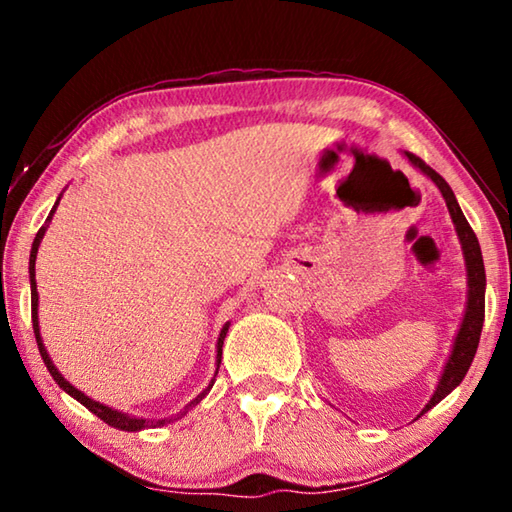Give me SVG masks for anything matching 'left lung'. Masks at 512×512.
Returning a JSON list of instances; mask_svg holds the SVG:
<instances>
[{
    "mask_svg": "<svg viewBox=\"0 0 512 512\" xmlns=\"http://www.w3.org/2000/svg\"><path fill=\"white\" fill-rule=\"evenodd\" d=\"M413 167H418L424 176L431 178L436 187L443 194L449 216L456 225V235L461 239L463 246V257H465V268H467V305H465V316L461 329H458L454 345H452V354L445 363L443 377L438 379L436 391H433L429 404L424 406L422 413H427L431 406H436L440 400L454 391V388L461 384L463 377L467 375V370L472 366V359L476 354V348H479V339H481V329H483V318H485V268H483V257H481V246L479 239H476L474 230L470 228V223L461 212V207L456 203V196L452 192V187L445 183V178L440 173L433 171L427 162L420 160L418 155H413L406 151L404 153ZM420 413V415H422Z\"/></svg>",
    "mask_w": 512,
    "mask_h": 512,
    "instance_id": "1",
    "label": "left lung"
}]
</instances>
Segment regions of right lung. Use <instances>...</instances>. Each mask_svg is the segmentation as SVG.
Instances as JSON below:
<instances>
[{
  "instance_id": "add662e5",
  "label": "right lung",
  "mask_w": 512,
  "mask_h": 512,
  "mask_svg": "<svg viewBox=\"0 0 512 512\" xmlns=\"http://www.w3.org/2000/svg\"><path fill=\"white\" fill-rule=\"evenodd\" d=\"M58 201H60V198H58ZM58 201H56V205H54V210L49 212L47 223L51 221V216H54L56 207H58ZM47 223L42 225V228L38 230L36 239H33L31 257H29V277H31V320H33V334H36V343H38L40 357H42V361H45L49 375L54 377L56 384H58L60 388H63V391H65L67 395H72L74 400H79V402L85 406V409H90L94 415H97V418H101L103 422L110 424V427H115V429H121V431H142V429H149V427H164V424L173 422V420H176V415H173V418H164V420H144V418H135V415H128V413H121V411L110 409V406L101 404V402H94L92 397H88L85 393H81L79 388H74L72 384H69V381H67L63 375H60L58 368L54 366V361L49 359V354H47V350H45V343H42V339H40V325H38V289H36V255H38L40 241H42V237H45V232H47ZM228 327H230V323L223 325L221 334H219V341H216V366H219V363H221V352H223L221 348H223L225 334H228ZM216 372H219V368H216ZM214 377H216V375H214ZM212 386H214V379L210 381V386H207L205 391L196 397V400L189 402V404L185 406V409L180 411V415H185L189 409H192L194 404L201 402L203 397H205L207 393H210ZM180 415H178V418H180Z\"/></svg>"
}]
</instances>
